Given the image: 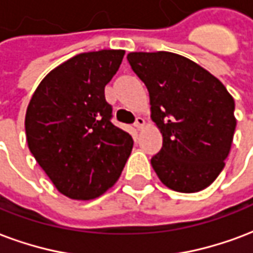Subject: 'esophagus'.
<instances>
[{"label":"esophagus","mask_w":253,"mask_h":253,"mask_svg":"<svg viewBox=\"0 0 253 253\" xmlns=\"http://www.w3.org/2000/svg\"><path fill=\"white\" fill-rule=\"evenodd\" d=\"M145 121L144 119H141V117H136V121H134V126L137 129H141L143 126H144Z\"/></svg>","instance_id":"1"}]
</instances>
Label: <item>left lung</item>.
<instances>
[{
  "mask_svg": "<svg viewBox=\"0 0 253 253\" xmlns=\"http://www.w3.org/2000/svg\"><path fill=\"white\" fill-rule=\"evenodd\" d=\"M133 73L149 93L163 147L151 165L179 193L206 189L224 169L236 129L235 101L218 79L172 52H130Z\"/></svg>",
  "mask_w": 253,
  "mask_h": 253,
  "instance_id": "left-lung-1",
  "label": "left lung"
}]
</instances>
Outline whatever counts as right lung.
Listing matches in <instances>:
<instances>
[{"label": "right lung", "mask_w": 253, "mask_h": 253, "mask_svg": "<svg viewBox=\"0 0 253 253\" xmlns=\"http://www.w3.org/2000/svg\"><path fill=\"white\" fill-rule=\"evenodd\" d=\"M125 51L79 53L40 82L27 109L29 151L55 187L73 200H93L117 182L133 148L112 123L105 86Z\"/></svg>", "instance_id": "right-lung-1"}]
</instances>
